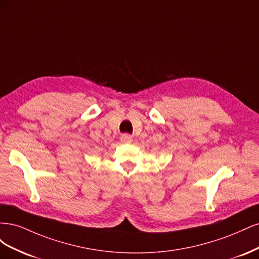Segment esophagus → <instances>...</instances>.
Returning <instances> with one entry per match:
<instances>
[{
	"label": "esophagus",
	"mask_w": 259,
	"mask_h": 259,
	"mask_svg": "<svg viewBox=\"0 0 259 259\" xmlns=\"http://www.w3.org/2000/svg\"><path fill=\"white\" fill-rule=\"evenodd\" d=\"M120 139H121V142L123 144H130V143H132V140H133V138L130 134H122Z\"/></svg>",
	"instance_id": "esophagus-1"
}]
</instances>
